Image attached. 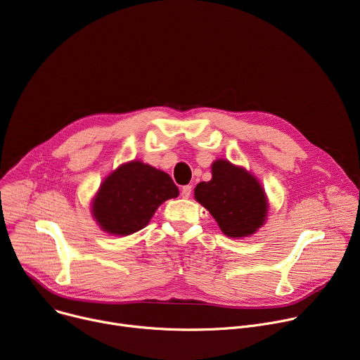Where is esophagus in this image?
Listing matches in <instances>:
<instances>
[{
  "instance_id": "34e87169",
  "label": "esophagus",
  "mask_w": 360,
  "mask_h": 360,
  "mask_svg": "<svg viewBox=\"0 0 360 360\" xmlns=\"http://www.w3.org/2000/svg\"><path fill=\"white\" fill-rule=\"evenodd\" d=\"M191 195V186H183L181 187V198L188 199Z\"/></svg>"
}]
</instances>
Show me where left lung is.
Here are the masks:
<instances>
[{
    "mask_svg": "<svg viewBox=\"0 0 360 360\" xmlns=\"http://www.w3.org/2000/svg\"><path fill=\"white\" fill-rule=\"evenodd\" d=\"M212 179L195 188V199L214 217L228 238L254 235L266 222L268 198L261 181L242 165L217 158Z\"/></svg>",
    "mask_w": 360,
    "mask_h": 360,
    "instance_id": "8db88e82",
    "label": "left lung"
}]
</instances>
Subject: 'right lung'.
I'll list each match as a JSON object with an SVG mask.
<instances>
[{
	"label": "right lung",
	"instance_id": "right-lung-1",
	"mask_svg": "<svg viewBox=\"0 0 360 360\" xmlns=\"http://www.w3.org/2000/svg\"><path fill=\"white\" fill-rule=\"evenodd\" d=\"M177 196L179 188L167 173L131 160L103 179L91 213L103 232L128 236L146 228L160 205Z\"/></svg>",
	"mask_w": 360,
	"mask_h": 360
}]
</instances>
